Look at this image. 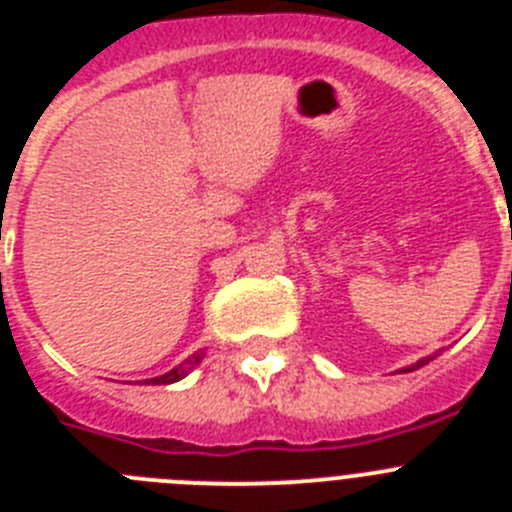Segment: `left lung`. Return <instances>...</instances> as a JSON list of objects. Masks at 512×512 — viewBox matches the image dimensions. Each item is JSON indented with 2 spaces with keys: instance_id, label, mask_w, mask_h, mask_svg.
<instances>
[{
  "instance_id": "1",
  "label": "left lung",
  "mask_w": 512,
  "mask_h": 512,
  "mask_svg": "<svg viewBox=\"0 0 512 512\" xmlns=\"http://www.w3.org/2000/svg\"><path fill=\"white\" fill-rule=\"evenodd\" d=\"M431 359H433V356H428V359H420V361H418V364H415V366H408V369H402V372H413V369H418V366L428 364V361H431Z\"/></svg>"
}]
</instances>
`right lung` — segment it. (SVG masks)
<instances>
[{"instance_id": "right-lung-1", "label": "right lung", "mask_w": 512, "mask_h": 512, "mask_svg": "<svg viewBox=\"0 0 512 512\" xmlns=\"http://www.w3.org/2000/svg\"><path fill=\"white\" fill-rule=\"evenodd\" d=\"M202 356H205V354H202V351H200V354H192L187 361H184V364H179V366H176V369H171V372H166L164 377L151 379V382H153V384H171V382H179V379L187 377V374L192 372L194 366L200 364Z\"/></svg>"}]
</instances>
